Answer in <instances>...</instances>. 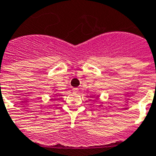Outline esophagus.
<instances>
[{
  "label": "esophagus",
  "mask_w": 156,
  "mask_h": 156,
  "mask_svg": "<svg viewBox=\"0 0 156 156\" xmlns=\"http://www.w3.org/2000/svg\"><path fill=\"white\" fill-rule=\"evenodd\" d=\"M73 92H74V93H78V88H73Z\"/></svg>",
  "instance_id": "obj_1"
}]
</instances>
